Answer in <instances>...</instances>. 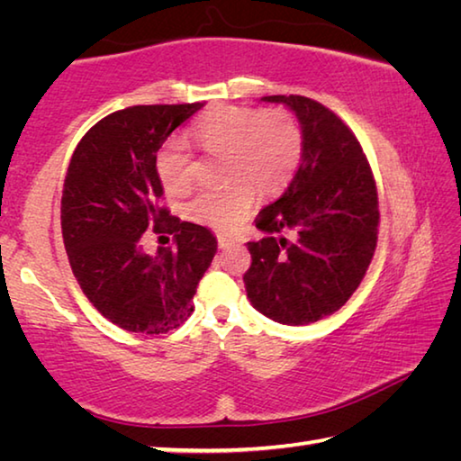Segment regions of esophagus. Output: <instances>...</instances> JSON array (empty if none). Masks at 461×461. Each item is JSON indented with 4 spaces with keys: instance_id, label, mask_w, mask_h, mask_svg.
Instances as JSON below:
<instances>
[{
    "instance_id": "1",
    "label": "esophagus",
    "mask_w": 461,
    "mask_h": 461,
    "mask_svg": "<svg viewBox=\"0 0 461 461\" xmlns=\"http://www.w3.org/2000/svg\"><path fill=\"white\" fill-rule=\"evenodd\" d=\"M240 240L236 238H230V236H223V233H217V244H220V248H228V246H233L238 244Z\"/></svg>"
}]
</instances>
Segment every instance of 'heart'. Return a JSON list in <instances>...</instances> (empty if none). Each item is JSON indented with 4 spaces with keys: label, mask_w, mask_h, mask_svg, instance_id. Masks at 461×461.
I'll return each instance as SVG.
<instances>
[{
    "label": "heart",
    "mask_w": 461,
    "mask_h": 461,
    "mask_svg": "<svg viewBox=\"0 0 461 461\" xmlns=\"http://www.w3.org/2000/svg\"><path fill=\"white\" fill-rule=\"evenodd\" d=\"M193 136L212 156L223 154L221 186L201 189L186 203V213L199 223L230 230L241 221L254 199L285 189L299 167L303 134L294 115L286 109L220 105L194 123ZM156 173L168 193L189 189L194 160L181 138H170L156 154Z\"/></svg>",
    "instance_id": "heart-1"
}]
</instances>
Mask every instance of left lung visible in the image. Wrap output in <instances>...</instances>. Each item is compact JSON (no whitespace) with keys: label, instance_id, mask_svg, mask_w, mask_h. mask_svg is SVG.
Masks as SVG:
<instances>
[{"label":"left lung","instance_id":"obj_1","mask_svg":"<svg viewBox=\"0 0 461 461\" xmlns=\"http://www.w3.org/2000/svg\"><path fill=\"white\" fill-rule=\"evenodd\" d=\"M301 123L303 152L291 185L256 217L244 275L256 311L283 325H309L346 305L378 240V193L354 131L303 95H268Z\"/></svg>","mask_w":461,"mask_h":461}]
</instances>
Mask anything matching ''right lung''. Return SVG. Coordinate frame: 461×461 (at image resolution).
Wrapping results in <instances>:
<instances>
[{
	"mask_svg": "<svg viewBox=\"0 0 461 461\" xmlns=\"http://www.w3.org/2000/svg\"><path fill=\"white\" fill-rule=\"evenodd\" d=\"M203 104L134 105L109 113L77 144L60 199V225L73 275L101 315L122 330L158 335L193 313L199 280L217 240L160 205L156 154ZM173 232L175 249L154 257L141 233Z\"/></svg>",
	"mask_w": 461,
	"mask_h": 461,
	"instance_id": "1",
	"label": "right lung"
}]
</instances>
